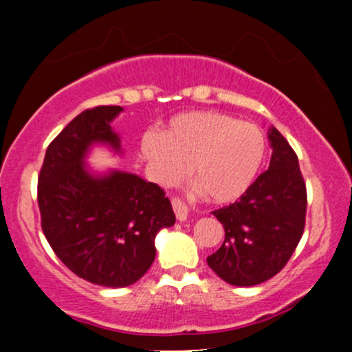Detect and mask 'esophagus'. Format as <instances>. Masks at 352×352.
<instances>
[{"label": "esophagus", "mask_w": 352, "mask_h": 352, "mask_svg": "<svg viewBox=\"0 0 352 352\" xmlns=\"http://www.w3.org/2000/svg\"><path fill=\"white\" fill-rule=\"evenodd\" d=\"M172 207H173V212H175L177 220H180V221L187 220L188 207H187V205H185L184 200L179 199V197H173V199H172Z\"/></svg>", "instance_id": "34e87169"}]
</instances>
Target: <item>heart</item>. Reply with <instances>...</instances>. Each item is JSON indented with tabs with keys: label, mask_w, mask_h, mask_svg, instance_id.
I'll return each mask as SVG.
<instances>
[{
	"label": "heart",
	"mask_w": 352,
	"mask_h": 352,
	"mask_svg": "<svg viewBox=\"0 0 352 352\" xmlns=\"http://www.w3.org/2000/svg\"><path fill=\"white\" fill-rule=\"evenodd\" d=\"M142 152L162 182L193 180L213 204H230L252 187L265 162V135L256 125L215 111L184 112L160 132L145 134Z\"/></svg>",
	"instance_id": "obj_1"
}]
</instances>
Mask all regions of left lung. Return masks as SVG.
I'll return each mask as SVG.
<instances>
[{
    "instance_id": "left-lung-1",
    "label": "left lung",
    "mask_w": 352,
    "mask_h": 352,
    "mask_svg": "<svg viewBox=\"0 0 352 352\" xmlns=\"http://www.w3.org/2000/svg\"><path fill=\"white\" fill-rule=\"evenodd\" d=\"M268 139L273 147L268 170L240 200L213 212L225 240L207 263L235 286L260 285L280 273L305 232L308 197L298 155L274 127Z\"/></svg>"
}]
</instances>
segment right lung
Wrapping results in <instances>:
<instances>
[{
    "instance_id": "add662e5",
    "label": "right lung",
    "mask_w": 352,
    "mask_h": 352,
    "mask_svg": "<svg viewBox=\"0 0 352 352\" xmlns=\"http://www.w3.org/2000/svg\"><path fill=\"white\" fill-rule=\"evenodd\" d=\"M119 112L120 106H98L74 117L50 144L38 177L41 227L52 252L79 278L107 288L140 280L155 258V235L175 223L157 184L127 172H87L92 144L120 151L111 127Z\"/></svg>"
}]
</instances>
